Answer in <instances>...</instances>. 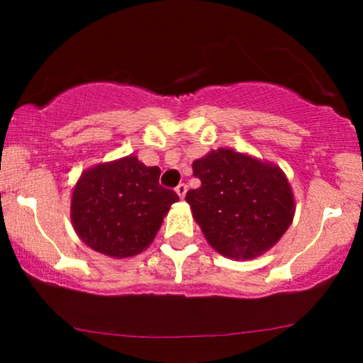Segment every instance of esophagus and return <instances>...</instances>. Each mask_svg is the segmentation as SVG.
<instances>
[{
  "label": "esophagus",
  "instance_id": "esophagus-1",
  "mask_svg": "<svg viewBox=\"0 0 363 363\" xmlns=\"http://www.w3.org/2000/svg\"><path fill=\"white\" fill-rule=\"evenodd\" d=\"M186 190H188V186L185 185V183H180V185H178V186L175 188L177 195H178V196H180V198H182V200H183V198H185V195H186Z\"/></svg>",
  "mask_w": 363,
  "mask_h": 363
}]
</instances>
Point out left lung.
I'll return each mask as SVG.
<instances>
[{"mask_svg":"<svg viewBox=\"0 0 363 363\" xmlns=\"http://www.w3.org/2000/svg\"><path fill=\"white\" fill-rule=\"evenodd\" d=\"M201 186L185 200L211 247L230 259H252L271 250L291 226L294 196L284 172L230 148L193 162Z\"/></svg>","mask_w":363,"mask_h":363,"instance_id":"1","label":"left lung"}]
</instances>
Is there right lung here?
Returning <instances> with one entry per match:
<instances>
[{
  "mask_svg": "<svg viewBox=\"0 0 363 363\" xmlns=\"http://www.w3.org/2000/svg\"><path fill=\"white\" fill-rule=\"evenodd\" d=\"M158 178L160 168L143 165L133 155L84 172L71 201L79 238L94 251L117 259L147 250L163 216L180 200Z\"/></svg>",
  "mask_w": 363,
  "mask_h": 363,
  "instance_id": "right-lung-1",
  "label": "right lung"
}]
</instances>
